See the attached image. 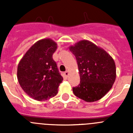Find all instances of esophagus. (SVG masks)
<instances>
[{
  "instance_id": "34e87169",
  "label": "esophagus",
  "mask_w": 133,
  "mask_h": 133,
  "mask_svg": "<svg viewBox=\"0 0 133 133\" xmlns=\"http://www.w3.org/2000/svg\"><path fill=\"white\" fill-rule=\"evenodd\" d=\"M64 75H65V77H67L68 76H69V71H66V72H64Z\"/></svg>"
}]
</instances>
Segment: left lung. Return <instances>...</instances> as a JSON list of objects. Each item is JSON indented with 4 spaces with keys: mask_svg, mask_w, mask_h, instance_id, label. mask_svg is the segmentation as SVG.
I'll return each mask as SVG.
<instances>
[{
    "mask_svg": "<svg viewBox=\"0 0 133 133\" xmlns=\"http://www.w3.org/2000/svg\"><path fill=\"white\" fill-rule=\"evenodd\" d=\"M69 50L76 57L80 84L72 88L76 97L86 102L103 98L112 88L116 79V66L109 54L87 40L70 46Z\"/></svg>",
    "mask_w": 133,
    "mask_h": 133,
    "instance_id": "obj_1",
    "label": "left lung"
}]
</instances>
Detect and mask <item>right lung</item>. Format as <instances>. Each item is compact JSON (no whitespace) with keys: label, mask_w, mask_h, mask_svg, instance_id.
Segmentation results:
<instances>
[{"label":"right lung","mask_w":133,"mask_h":133,"mask_svg":"<svg viewBox=\"0 0 133 133\" xmlns=\"http://www.w3.org/2000/svg\"><path fill=\"white\" fill-rule=\"evenodd\" d=\"M57 44L50 38L40 40L21 58L17 69L18 83L29 97L44 101L56 96L63 78L52 55Z\"/></svg>","instance_id":"right-lung-1"}]
</instances>
